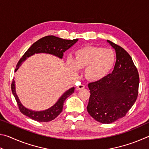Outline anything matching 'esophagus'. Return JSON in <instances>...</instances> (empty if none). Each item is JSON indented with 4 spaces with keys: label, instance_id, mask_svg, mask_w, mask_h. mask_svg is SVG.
<instances>
[{
    "label": "esophagus",
    "instance_id": "34e87169",
    "mask_svg": "<svg viewBox=\"0 0 149 149\" xmlns=\"http://www.w3.org/2000/svg\"><path fill=\"white\" fill-rule=\"evenodd\" d=\"M84 88H85V85H82V84H80L79 85H77V86L76 87V89L78 91V90H81V89H84Z\"/></svg>",
    "mask_w": 149,
    "mask_h": 149
}]
</instances>
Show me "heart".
Masks as SVG:
<instances>
[{
  "instance_id": "1",
  "label": "heart",
  "mask_w": 149,
  "mask_h": 149,
  "mask_svg": "<svg viewBox=\"0 0 149 149\" xmlns=\"http://www.w3.org/2000/svg\"><path fill=\"white\" fill-rule=\"evenodd\" d=\"M116 56L109 49L85 47L75 52L74 60L70 59L68 65L74 72L85 69V75L91 81H99L109 74L114 66Z\"/></svg>"
}]
</instances>
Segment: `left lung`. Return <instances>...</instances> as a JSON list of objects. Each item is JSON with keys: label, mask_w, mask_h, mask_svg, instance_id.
<instances>
[{"label": "left lung", "mask_w": 149, "mask_h": 149, "mask_svg": "<svg viewBox=\"0 0 149 149\" xmlns=\"http://www.w3.org/2000/svg\"><path fill=\"white\" fill-rule=\"evenodd\" d=\"M116 50V61L111 74L88 87L90 97L87 109L97 122L110 123L125 116L137 100L139 75L128 52L108 41Z\"/></svg>", "instance_id": "obj_1"}]
</instances>
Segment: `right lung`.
<instances>
[{
  "mask_svg": "<svg viewBox=\"0 0 149 149\" xmlns=\"http://www.w3.org/2000/svg\"><path fill=\"white\" fill-rule=\"evenodd\" d=\"M77 41L78 39L67 40L59 38V37L53 36V35H49V36L42 37L34 42L25 52V54L17 62L15 72L18 70L19 66L22 64V62H24L27 58L32 56L35 53L51 54L59 57L60 58H62L65 50L70 49ZM11 89L17 104L18 105L20 112L24 115L27 116V117L31 118L32 120L39 122H47L55 119L62 112L63 105H64L65 99L74 92L75 89L74 87H72L65 91L56 102V104L49 109L43 111H33L24 107L20 102L18 97L16 95V89H15V81L14 79L12 81Z\"/></svg>",
  "mask_w": 149,
  "mask_h": 149,
  "instance_id": "obj_1",
  "label": "right lung"
}]
</instances>
